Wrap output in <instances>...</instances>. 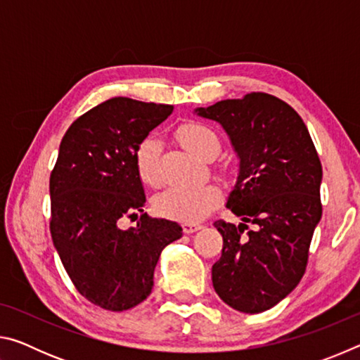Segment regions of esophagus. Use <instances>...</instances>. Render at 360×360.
<instances>
[{"mask_svg":"<svg viewBox=\"0 0 360 360\" xmlns=\"http://www.w3.org/2000/svg\"><path fill=\"white\" fill-rule=\"evenodd\" d=\"M200 229H203L202 224H193V222L182 224V230H184V233H195V231Z\"/></svg>","mask_w":360,"mask_h":360,"instance_id":"obj_1","label":"esophagus"}]
</instances>
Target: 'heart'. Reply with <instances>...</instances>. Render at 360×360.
I'll return each instance as SVG.
<instances>
[{
	"label": "heart",
	"instance_id": "obj_1",
	"mask_svg": "<svg viewBox=\"0 0 360 360\" xmlns=\"http://www.w3.org/2000/svg\"><path fill=\"white\" fill-rule=\"evenodd\" d=\"M178 139L197 157L206 158L221 149L219 138L210 127L200 122H187L178 130ZM160 141L154 136L144 138L135 152L136 173L143 184L155 187L160 184L158 173ZM221 202V191L214 184L169 187L155 198V210L163 217L179 222L202 221Z\"/></svg>",
	"mask_w": 360,
	"mask_h": 360
}]
</instances>
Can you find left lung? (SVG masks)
<instances>
[{"label": "left lung", "mask_w": 360, "mask_h": 360, "mask_svg": "<svg viewBox=\"0 0 360 360\" xmlns=\"http://www.w3.org/2000/svg\"><path fill=\"white\" fill-rule=\"evenodd\" d=\"M193 114L217 122L238 157L225 206L241 222H214L224 246L212 285L236 311H266L297 288L307 268L322 216L318 152L300 115L268 94L222 100Z\"/></svg>", "instance_id": "8db88e82"}]
</instances>
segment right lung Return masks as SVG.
<instances>
[{
    "label": "right lung",
    "instance_id": "1",
    "mask_svg": "<svg viewBox=\"0 0 360 360\" xmlns=\"http://www.w3.org/2000/svg\"><path fill=\"white\" fill-rule=\"evenodd\" d=\"M173 109L115 96L72 122L60 143L49 184L53 246L79 294L109 311L149 297L158 257L182 236L178 222L144 212L135 228L118 225L144 211L135 152Z\"/></svg>",
    "mask_w": 360,
    "mask_h": 360
}]
</instances>
